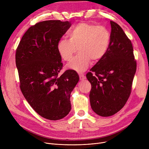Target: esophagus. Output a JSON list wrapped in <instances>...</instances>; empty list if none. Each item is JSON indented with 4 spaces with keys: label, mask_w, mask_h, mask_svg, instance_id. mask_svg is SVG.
I'll list each match as a JSON object with an SVG mask.
<instances>
[{
    "label": "esophagus",
    "mask_w": 149,
    "mask_h": 149,
    "mask_svg": "<svg viewBox=\"0 0 149 149\" xmlns=\"http://www.w3.org/2000/svg\"><path fill=\"white\" fill-rule=\"evenodd\" d=\"M79 77H80V80H84V79H86V77L83 74H79Z\"/></svg>",
    "instance_id": "esophagus-1"
}]
</instances>
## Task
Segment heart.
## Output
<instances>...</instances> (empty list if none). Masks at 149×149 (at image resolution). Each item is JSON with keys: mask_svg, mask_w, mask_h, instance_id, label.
I'll return each mask as SVG.
<instances>
[{"mask_svg": "<svg viewBox=\"0 0 149 149\" xmlns=\"http://www.w3.org/2000/svg\"><path fill=\"white\" fill-rule=\"evenodd\" d=\"M68 38H62L57 43L61 57L70 61L77 52L79 54L69 64V68L83 72L88 68L91 60L96 62L106 54L111 42V33L104 26L87 22L75 25L68 33Z\"/></svg>", "mask_w": 149, "mask_h": 149, "instance_id": "b5f03b06", "label": "heart"}]
</instances>
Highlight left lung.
<instances>
[{
	"instance_id": "1",
	"label": "left lung",
	"mask_w": 149,
	"mask_h": 149,
	"mask_svg": "<svg viewBox=\"0 0 149 149\" xmlns=\"http://www.w3.org/2000/svg\"><path fill=\"white\" fill-rule=\"evenodd\" d=\"M111 42L104 56L91 68L86 77L91 83L90 103L101 116L120 111L131 93L136 62L130 39L121 26L111 21Z\"/></svg>"
}]
</instances>
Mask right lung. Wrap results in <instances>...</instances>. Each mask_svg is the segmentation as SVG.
<instances>
[{"label": "right lung", "mask_w": 149, "mask_h": 149, "mask_svg": "<svg viewBox=\"0 0 149 149\" xmlns=\"http://www.w3.org/2000/svg\"><path fill=\"white\" fill-rule=\"evenodd\" d=\"M71 26L68 21L46 20L31 26L15 53L20 88L34 110L49 120H58L70 111V93L79 82L74 70L61 75V57L57 43Z\"/></svg>", "instance_id": "1"}]
</instances>
